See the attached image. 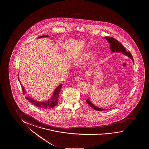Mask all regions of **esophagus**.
Returning a JSON list of instances; mask_svg holds the SVG:
<instances>
[{"label": "esophagus", "mask_w": 149, "mask_h": 149, "mask_svg": "<svg viewBox=\"0 0 149 149\" xmlns=\"http://www.w3.org/2000/svg\"><path fill=\"white\" fill-rule=\"evenodd\" d=\"M75 80L77 81H80L81 80V78H80V77H79V76H77L75 77Z\"/></svg>", "instance_id": "1"}]
</instances>
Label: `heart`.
Returning a JSON list of instances; mask_svg holds the SVG:
<instances>
[{"label":"heart","mask_w":149,"mask_h":149,"mask_svg":"<svg viewBox=\"0 0 149 149\" xmlns=\"http://www.w3.org/2000/svg\"><path fill=\"white\" fill-rule=\"evenodd\" d=\"M92 54L91 52H87L86 54H83L77 61V63L78 64H82L83 63L87 62L88 60H89L90 58L91 57ZM95 61V59L93 58L92 59V62H94V61Z\"/></svg>","instance_id":"heart-1"}]
</instances>
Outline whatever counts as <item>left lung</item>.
I'll return each instance as SVG.
<instances>
[{"mask_svg": "<svg viewBox=\"0 0 149 149\" xmlns=\"http://www.w3.org/2000/svg\"><path fill=\"white\" fill-rule=\"evenodd\" d=\"M105 38L107 40V42L109 43L110 44V48L111 50V52H121L122 54H123L125 56H127V57L130 58L133 61L134 63V59L132 56L131 55V53L130 52H127L126 49L125 47L123 46L120 42H119L118 40H116L114 38H111V37H107L105 36ZM86 102L91 107V108L94 109L96 111H107L111 109H102L98 107H96L95 105L93 104V103L91 101L90 98H88L86 100Z\"/></svg>", "mask_w": 149, "mask_h": 149, "instance_id": "1", "label": "left lung"}]
</instances>
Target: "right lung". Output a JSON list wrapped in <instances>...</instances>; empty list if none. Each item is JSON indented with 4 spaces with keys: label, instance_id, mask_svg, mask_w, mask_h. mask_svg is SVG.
Here are the masks:
<instances>
[{
    "label": "right lung",
    "instance_id": "add662e5",
    "mask_svg": "<svg viewBox=\"0 0 149 149\" xmlns=\"http://www.w3.org/2000/svg\"><path fill=\"white\" fill-rule=\"evenodd\" d=\"M49 36H42L38 37V38H49ZM18 80L19 81V77H18ZM20 82V81H19ZM20 85L22 87V92L24 94L26 93V91H25L24 87L22 86V85L20 83ZM62 84H60L56 88L55 90L54 91L53 95H52L51 98L50 99L46 101H38L37 100H34L33 98L30 97H26V98L27 100L29 101V102H31L32 104L35 105L36 107H40L41 109H50L52 108L53 107H54L58 103V97H59V94H60V91L61 88L62 87Z\"/></svg>",
    "mask_w": 149,
    "mask_h": 149
}]
</instances>
